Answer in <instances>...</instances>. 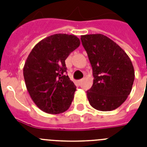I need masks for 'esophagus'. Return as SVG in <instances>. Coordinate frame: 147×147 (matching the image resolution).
I'll return each mask as SVG.
<instances>
[{"instance_id":"obj_1","label":"esophagus","mask_w":147,"mask_h":147,"mask_svg":"<svg viewBox=\"0 0 147 147\" xmlns=\"http://www.w3.org/2000/svg\"><path fill=\"white\" fill-rule=\"evenodd\" d=\"M82 82H83L82 79H80V80H78V85H81V84H82Z\"/></svg>"}]
</instances>
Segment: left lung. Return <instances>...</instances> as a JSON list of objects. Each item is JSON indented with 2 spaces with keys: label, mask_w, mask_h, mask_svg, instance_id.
I'll return each mask as SVG.
<instances>
[{
  "label": "left lung",
  "mask_w": 147,
  "mask_h": 147,
  "mask_svg": "<svg viewBox=\"0 0 147 147\" xmlns=\"http://www.w3.org/2000/svg\"><path fill=\"white\" fill-rule=\"evenodd\" d=\"M81 40L94 76L92 87L87 91L90 105L101 111L116 109L132 89L135 73L131 60L121 47L103 34L81 36Z\"/></svg>",
  "instance_id": "8db88e82"
}]
</instances>
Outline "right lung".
<instances>
[{
  "label": "right lung",
  "mask_w": 147,
  "mask_h": 147,
  "mask_svg": "<svg viewBox=\"0 0 147 147\" xmlns=\"http://www.w3.org/2000/svg\"><path fill=\"white\" fill-rule=\"evenodd\" d=\"M79 45L76 36L57 33L40 41L29 54L24 67L25 84L42 111L61 114L70 107L76 87L65 75V60Z\"/></svg>",
  "instance_id": "1"
}]
</instances>
